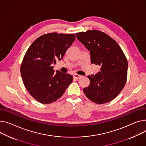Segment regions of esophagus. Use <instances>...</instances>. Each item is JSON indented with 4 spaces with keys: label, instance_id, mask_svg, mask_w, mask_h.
<instances>
[{
    "label": "esophagus",
    "instance_id": "obj_1",
    "mask_svg": "<svg viewBox=\"0 0 146 146\" xmlns=\"http://www.w3.org/2000/svg\"><path fill=\"white\" fill-rule=\"evenodd\" d=\"M73 77L75 79H79L80 77H82V76H80V75L77 74H73Z\"/></svg>",
    "mask_w": 146,
    "mask_h": 146
}]
</instances>
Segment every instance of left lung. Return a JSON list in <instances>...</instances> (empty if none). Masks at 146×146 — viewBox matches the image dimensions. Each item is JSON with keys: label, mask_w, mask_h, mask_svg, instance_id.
Here are the masks:
<instances>
[{"label": "left lung", "mask_w": 146, "mask_h": 146, "mask_svg": "<svg viewBox=\"0 0 146 146\" xmlns=\"http://www.w3.org/2000/svg\"><path fill=\"white\" fill-rule=\"evenodd\" d=\"M76 35L90 52L91 63L101 66L98 73L87 76L90 84L83 89L84 93L97 104L111 101L127 80L128 63L122 49L113 38L101 31H88Z\"/></svg>", "instance_id": "8db88e82"}]
</instances>
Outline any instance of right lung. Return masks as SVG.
Listing matches in <instances>:
<instances>
[{
    "label": "right lung",
    "mask_w": 146,
    "mask_h": 146,
    "mask_svg": "<svg viewBox=\"0 0 146 146\" xmlns=\"http://www.w3.org/2000/svg\"><path fill=\"white\" fill-rule=\"evenodd\" d=\"M74 34L50 33L43 35L32 43L21 64L23 84L37 102L49 104L61 98L73 81V76L56 70V60L60 61L75 40Z\"/></svg>",
    "instance_id": "obj_1"
}]
</instances>
